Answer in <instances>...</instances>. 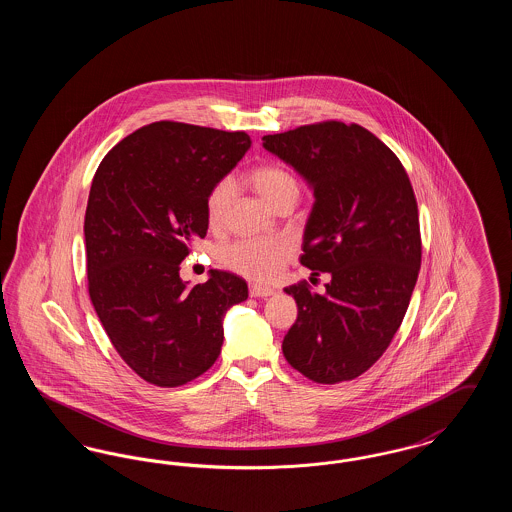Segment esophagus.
Masks as SVG:
<instances>
[{"instance_id":"obj_1","label":"esophagus","mask_w":512,"mask_h":512,"mask_svg":"<svg viewBox=\"0 0 512 512\" xmlns=\"http://www.w3.org/2000/svg\"><path fill=\"white\" fill-rule=\"evenodd\" d=\"M276 290H272V288H267V286H257V284H251L249 286V295L251 297H270V295H274Z\"/></svg>"}]
</instances>
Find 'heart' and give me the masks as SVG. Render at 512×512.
<instances>
[{
	"label": "heart",
	"instance_id": "b5f03b06",
	"mask_svg": "<svg viewBox=\"0 0 512 512\" xmlns=\"http://www.w3.org/2000/svg\"><path fill=\"white\" fill-rule=\"evenodd\" d=\"M247 182L268 207L274 211L286 201H297L299 182L292 172L280 165H261L247 172ZM234 197V182L224 178L207 195L205 211L213 228L224 224ZM290 245L284 242H255L242 240L219 249V261L226 268L251 280H270L290 257Z\"/></svg>",
	"mask_w": 512,
	"mask_h": 512
}]
</instances>
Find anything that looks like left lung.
Masks as SVG:
<instances>
[{"label": "left lung", "mask_w": 512, "mask_h": 512, "mask_svg": "<svg viewBox=\"0 0 512 512\" xmlns=\"http://www.w3.org/2000/svg\"><path fill=\"white\" fill-rule=\"evenodd\" d=\"M263 147L313 190L299 261L332 276L324 293L303 282L284 288L297 303L284 357L318 384L353 380L388 349L418 278L411 180L390 147L359 124H307L263 136Z\"/></svg>", "instance_id": "left-lung-1"}]
</instances>
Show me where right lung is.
<instances>
[{
	"label": "right lung",
	"mask_w": 512,
	"mask_h": 512,
	"mask_svg": "<svg viewBox=\"0 0 512 512\" xmlns=\"http://www.w3.org/2000/svg\"><path fill=\"white\" fill-rule=\"evenodd\" d=\"M249 147L245 132L161 121L99 163L84 219L88 292L122 361L149 384L176 388L207 372L226 311L247 299L244 278L224 270L190 288L180 263L207 234L211 188Z\"/></svg>",
	"instance_id": "right-lung-1"
}]
</instances>
